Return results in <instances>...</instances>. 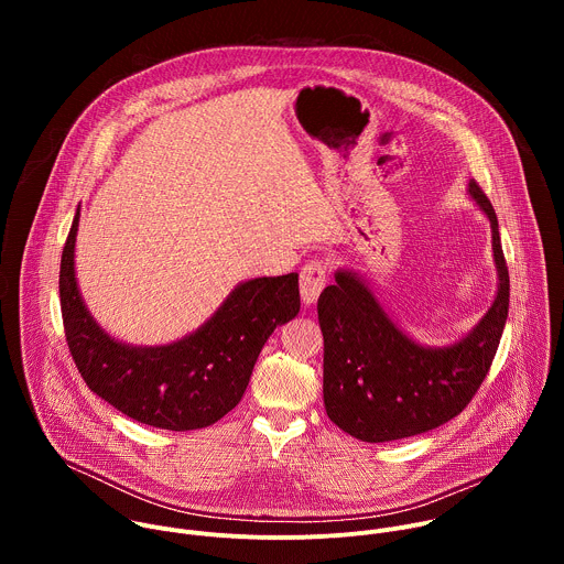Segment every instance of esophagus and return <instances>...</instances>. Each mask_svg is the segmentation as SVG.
<instances>
[{"label": "esophagus", "instance_id": "obj_1", "mask_svg": "<svg viewBox=\"0 0 564 564\" xmlns=\"http://www.w3.org/2000/svg\"><path fill=\"white\" fill-rule=\"evenodd\" d=\"M328 281V268L324 261H310L301 270V301L312 305Z\"/></svg>", "mask_w": 564, "mask_h": 564}]
</instances>
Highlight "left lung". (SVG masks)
Wrapping results in <instances>:
<instances>
[{"mask_svg":"<svg viewBox=\"0 0 564 564\" xmlns=\"http://www.w3.org/2000/svg\"><path fill=\"white\" fill-rule=\"evenodd\" d=\"M466 192L491 223L498 292L462 339L448 346L415 341L355 270H337L335 285L318 296L326 413L361 442H394L446 424L466 409L494 364L509 316V270L491 200L475 181Z\"/></svg>","mask_w":564,"mask_h":564,"instance_id":"left-lung-1","label":"left lung"}]
</instances>
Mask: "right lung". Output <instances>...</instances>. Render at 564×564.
I'll return each instance as SVG.
<instances>
[{
  "label": "right lung",
  "instance_id": "add662e5",
  "mask_svg": "<svg viewBox=\"0 0 564 564\" xmlns=\"http://www.w3.org/2000/svg\"><path fill=\"white\" fill-rule=\"evenodd\" d=\"M79 207L59 263V305L73 361L87 386L122 415L165 431L216 424L243 397L276 326L299 314V274L238 283L200 328L165 346L111 337L91 316L75 279Z\"/></svg>",
  "mask_w": 564,
  "mask_h": 564
}]
</instances>
